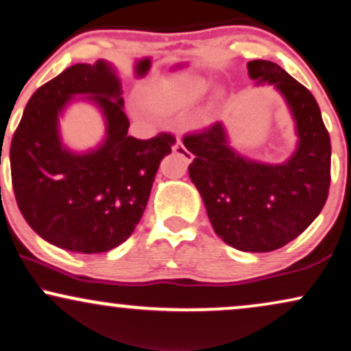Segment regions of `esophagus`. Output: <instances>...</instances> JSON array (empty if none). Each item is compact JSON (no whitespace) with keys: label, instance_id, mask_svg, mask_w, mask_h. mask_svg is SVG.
Returning a JSON list of instances; mask_svg holds the SVG:
<instances>
[{"label":"esophagus","instance_id":"1","mask_svg":"<svg viewBox=\"0 0 351 351\" xmlns=\"http://www.w3.org/2000/svg\"><path fill=\"white\" fill-rule=\"evenodd\" d=\"M173 150H175V152H176V154H178V155H181V157H183L186 162H191V160H193V154H191V152H189V150L184 147V145H183V143H181V141H180V139H178V141H176V143H175V145H173Z\"/></svg>","mask_w":351,"mask_h":351}]
</instances>
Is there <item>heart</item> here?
Instances as JSON below:
<instances>
[{
    "mask_svg": "<svg viewBox=\"0 0 351 351\" xmlns=\"http://www.w3.org/2000/svg\"><path fill=\"white\" fill-rule=\"evenodd\" d=\"M204 82H189L186 86H180L175 88H167V90H160L155 97V104L160 106H167V108H175V106H181L188 104L197 95L204 92Z\"/></svg>",
    "mask_w": 351,
    "mask_h": 351,
    "instance_id": "obj_1",
    "label": "heart"
}]
</instances>
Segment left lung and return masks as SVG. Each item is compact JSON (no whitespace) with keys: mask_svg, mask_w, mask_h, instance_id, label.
<instances>
[{"mask_svg":"<svg viewBox=\"0 0 351 351\" xmlns=\"http://www.w3.org/2000/svg\"><path fill=\"white\" fill-rule=\"evenodd\" d=\"M251 79L274 84L296 123L298 149L282 165H265L228 147L221 123L186 132L189 178L214 232L234 250L269 252L300 237L321 214L330 186V137L311 92L280 66L247 63Z\"/></svg>","mask_w":351,"mask_h":351,"instance_id":"1","label":"left lung"}]
</instances>
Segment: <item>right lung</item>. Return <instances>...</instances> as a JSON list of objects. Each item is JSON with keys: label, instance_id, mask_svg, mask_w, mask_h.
Returning <instances> with one entry per match:
<instances>
[{"label": "right lung", "instance_id": "add662e5", "mask_svg": "<svg viewBox=\"0 0 351 351\" xmlns=\"http://www.w3.org/2000/svg\"><path fill=\"white\" fill-rule=\"evenodd\" d=\"M76 93L94 95L107 118V139L94 153L62 149L57 114ZM121 87L104 61L79 63L43 84L25 105L12 136L11 180L21 214L48 243L95 254L126 241L143 217L162 158L176 137L128 134Z\"/></svg>", "mask_w": 351, "mask_h": 351}]
</instances>
